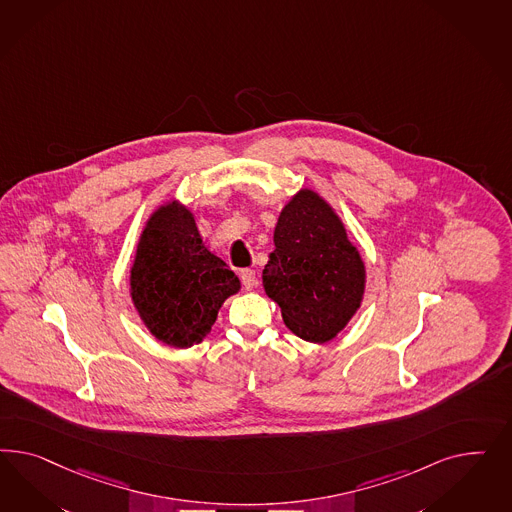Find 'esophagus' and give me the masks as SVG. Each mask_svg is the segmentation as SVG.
Segmentation results:
<instances>
[{
    "label": "esophagus",
    "mask_w": 512,
    "mask_h": 512,
    "mask_svg": "<svg viewBox=\"0 0 512 512\" xmlns=\"http://www.w3.org/2000/svg\"><path fill=\"white\" fill-rule=\"evenodd\" d=\"M240 278L244 281V287H246L248 291H253V289L257 287V274H255V270L244 268V270L240 272Z\"/></svg>",
    "instance_id": "esophagus-1"
}]
</instances>
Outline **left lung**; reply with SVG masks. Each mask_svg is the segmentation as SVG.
<instances>
[{
  "label": "left lung",
  "mask_w": 512,
  "mask_h": 512,
  "mask_svg": "<svg viewBox=\"0 0 512 512\" xmlns=\"http://www.w3.org/2000/svg\"><path fill=\"white\" fill-rule=\"evenodd\" d=\"M263 289L285 326L302 340H334L357 315L366 264L336 208L310 187L285 202L274 229Z\"/></svg>",
  "instance_id": "1"
}]
</instances>
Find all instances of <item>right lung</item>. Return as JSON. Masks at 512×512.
Wrapping results in <instances>:
<instances>
[{"instance_id": "obj_1", "label": "right lung", "mask_w": 512, "mask_h": 512, "mask_svg": "<svg viewBox=\"0 0 512 512\" xmlns=\"http://www.w3.org/2000/svg\"><path fill=\"white\" fill-rule=\"evenodd\" d=\"M240 289V279L202 242L186 204H159L140 231L129 270L131 302L155 340L174 349L201 343L223 302Z\"/></svg>"}]
</instances>
